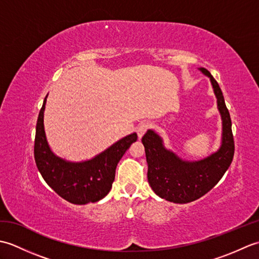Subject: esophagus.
Here are the masks:
<instances>
[{
    "label": "esophagus",
    "mask_w": 259,
    "mask_h": 259,
    "mask_svg": "<svg viewBox=\"0 0 259 259\" xmlns=\"http://www.w3.org/2000/svg\"><path fill=\"white\" fill-rule=\"evenodd\" d=\"M149 126H150V124L148 122H144V123L139 124L138 128H137V134H138L139 138H141V137L146 134V131L149 129Z\"/></svg>",
    "instance_id": "34e87169"
}]
</instances>
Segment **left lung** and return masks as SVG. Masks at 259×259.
<instances>
[{
	"mask_svg": "<svg viewBox=\"0 0 259 259\" xmlns=\"http://www.w3.org/2000/svg\"><path fill=\"white\" fill-rule=\"evenodd\" d=\"M208 76L217 99L223 133L221 147L200 160H185L167 149L163 140L155 130H147L142 137L148 163V183L155 194L175 203L191 202L212 189L227 171L234 157L232 120L217 81L205 68H198Z\"/></svg>",
	"mask_w": 259,
	"mask_h": 259,
	"instance_id": "left-lung-1",
	"label": "left lung"
}]
</instances>
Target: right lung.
Masks as SVG:
<instances>
[{
    "mask_svg": "<svg viewBox=\"0 0 259 259\" xmlns=\"http://www.w3.org/2000/svg\"><path fill=\"white\" fill-rule=\"evenodd\" d=\"M47 98L38 113L34 141V159L46 183L67 201L74 205L97 202L112 187L115 168L124 152L137 141L136 133L123 137L89 160L69 161L57 156L47 140L45 110Z\"/></svg>",
    "mask_w": 259,
    "mask_h": 259,
    "instance_id": "add662e5",
    "label": "right lung"
}]
</instances>
